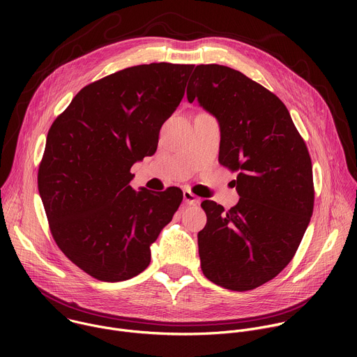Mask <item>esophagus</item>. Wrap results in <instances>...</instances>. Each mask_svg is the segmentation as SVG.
<instances>
[{
  "label": "esophagus",
  "instance_id": "esophagus-1",
  "mask_svg": "<svg viewBox=\"0 0 357 357\" xmlns=\"http://www.w3.org/2000/svg\"><path fill=\"white\" fill-rule=\"evenodd\" d=\"M183 200H185L186 205H197V203L200 202V199L188 189L183 190Z\"/></svg>",
  "mask_w": 357,
  "mask_h": 357
}]
</instances>
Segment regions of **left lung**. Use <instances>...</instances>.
<instances>
[{
    "mask_svg": "<svg viewBox=\"0 0 357 357\" xmlns=\"http://www.w3.org/2000/svg\"><path fill=\"white\" fill-rule=\"evenodd\" d=\"M188 101L220 124L219 162L237 172L240 200L225 212L203 200L208 222L197 233L200 267L208 280L250 291L292 260L314 212L312 162L282 101L238 70L196 66Z\"/></svg>",
    "mask_w": 357,
    "mask_h": 357,
    "instance_id": "8db88e82",
    "label": "left lung"
}]
</instances>
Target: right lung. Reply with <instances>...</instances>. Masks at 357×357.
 Wrapping results in <instances>:
<instances>
[{
    "label": "right lung",
    "mask_w": 357,
    "mask_h": 357,
    "mask_svg": "<svg viewBox=\"0 0 357 357\" xmlns=\"http://www.w3.org/2000/svg\"><path fill=\"white\" fill-rule=\"evenodd\" d=\"M195 65L149 63L84 86L50 126L38 188L58 247L86 274L130 280L172 220L181 189L135 192L132 164L152 155Z\"/></svg>",
    "instance_id": "obj_1"
}]
</instances>
